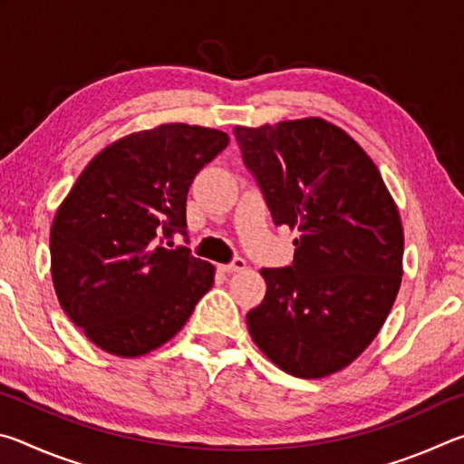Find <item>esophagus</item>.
Wrapping results in <instances>:
<instances>
[{
    "mask_svg": "<svg viewBox=\"0 0 464 464\" xmlns=\"http://www.w3.org/2000/svg\"><path fill=\"white\" fill-rule=\"evenodd\" d=\"M247 268V262L243 260V257H235V260L231 264H223L221 270L227 272V274H233V272H241Z\"/></svg>",
    "mask_w": 464,
    "mask_h": 464,
    "instance_id": "34e87169",
    "label": "esophagus"
}]
</instances>
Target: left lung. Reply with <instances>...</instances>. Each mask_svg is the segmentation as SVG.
I'll list each match as a JSON object with an SVG mask.
<instances>
[{
  "label": "left lung",
  "instance_id": "left-lung-1",
  "mask_svg": "<svg viewBox=\"0 0 464 464\" xmlns=\"http://www.w3.org/2000/svg\"><path fill=\"white\" fill-rule=\"evenodd\" d=\"M276 225L298 229L295 260L262 268L266 296L247 329L298 379L343 371L381 332L403 274V225L379 168L317 116L235 127Z\"/></svg>",
  "mask_w": 464,
  "mask_h": 464
}]
</instances>
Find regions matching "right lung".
Returning a JSON list of instances; mask_svg holds the SVG:
<instances>
[{
  "label": "right lung",
  "instance_id": "1",
  "mask_svg": "<svg viewBox=\"0 0 464 464\" xmlns=\"http://www.w3.org/2000/svg\"><path fill=\"white\" fill-rule=\"evenodd\" d=\"M227 145V132L198 124L132 132L102 149L61 202L51 227L54 293L100 350H157L213 286V264L161 241L186 233L188 190Z\"/></svg>",
  "mask_w": 464,
  "mask_h": 464
}]
</instances>
